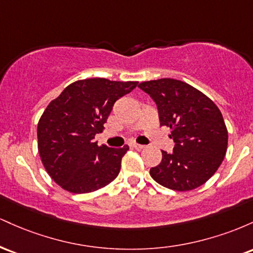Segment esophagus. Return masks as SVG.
<instances>
[{
	"mask_svg": "<svg viewBox=\"0 0 253 253\" xmlns=\"http://www.w3.org/2000/svg\"><path fill=\"white\" fill-rule=\"evenodd\" d=\"M130 147H132V149H135V150H143L144 149V145H139V144H132L130 145Z\"/></svg>",
	"mask_w": 253,
	"mask_h": 253,
	"instance_id": "obj_1",
	"label": "esophagus"
}]
</instances>
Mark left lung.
<instances>
[{"label":"left lung","instance_id":"1","mask_svg":"<svg viewBox=\"0 0 253 253\" xmlns=\"http://www.w3.org/2000/svg\"><path fill=\"white\" fill-rule=\"evenodd\" d=\"M139 88L155 101L161 126L170 127L175 147L162 151V162L151 168L157 183L177 191L206 183L222 163L228 133L215 103L189 84L172 78L147 81Z\"/></svg>","mask_w":253,"mask_h":253}]
</instances>
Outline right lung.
Wrapping results in <instances>:
<instances>
[{"instance_id":"add662e5","label":"right lung","mask_w":253,"mask_h":253,"mask_svg":"<svg viewBox=\"0 0 253 253\" xmlns=\"http://www.w3.org/2000/svg\"><path fill=\"white\" fill-rule=\"evenodd\" d=\"M138 82L88 78L71 83L51 101L38 124V149L51 178L74 194L91 193L117 178L128 150L98 146L113 106Z\"/></svg>"}]
</instances>
